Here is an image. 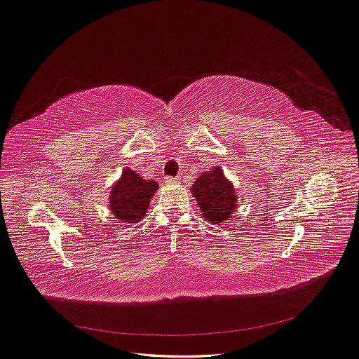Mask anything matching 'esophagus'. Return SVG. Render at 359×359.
Returning <instances> with one entry per match:
<instances>
[{"mask_svg":"<svg viewBox=\"0 0 359 359\" xmlns=\"http://www.w3.org/2000/svg\"><path fill=\"white\" fill-rule=\"evenodd\" d=\"M165 182L168 184H177V183L182 182V179L180 177H165Z\"/></svg>","mask_w":359,"mask_h":359,"instance_id":"esophagus-1","label":"esophagus"}]
</instances>
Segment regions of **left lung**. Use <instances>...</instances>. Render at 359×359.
I'll use <instances>...</instances> for the list:
<instances>
[{
    "label": "left lung",
    "instance_id": "obj_1",
    "mask_svg": "<svg viewBox=\"0 0 359 359\" xmlns=\"http://www.w3.org/2000/svg\"><path fill=\"white\" fill-rule=\"evenodd\" d=\"M202 217L211 224L233 218L237 211V192L231 180L225 177L219 165L202 173L191 187Z\"/></svg>",
    "mask_w": 359,
    "mask_h": 359
}]
</instances>
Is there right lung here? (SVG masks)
<instances>
[{
  "label": "right lung",
  "instance_id": "right-lung-1",
  "mask_svg": "<svg viewBox=\"0 0 359 359\" xmlns=\"http://www.w3.org/2000/svg\"><path fill=\"white\" fill-rule=\"evenodd\" d=\"M157 189V182L147 180L126 167L122 170L116 183L111 186L109 210L119 222L137 224L145 217Z\"/></svg>",
  "mask_w": 359,
  "mask_h": 359
}]
</instances>
